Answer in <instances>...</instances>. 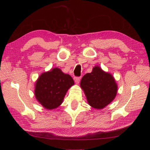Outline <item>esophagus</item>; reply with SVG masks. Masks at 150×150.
I'll return each instance as SVG.
<instances>
[{"instance_id": "obj_1", "label": "esophagus", "mask_w": 150, "mask_h": 150, "mask_svg": "<svg viewBox=\"0 0 150 150\" xmlns=\"http://www.w3.org/2000/svg\"><path fill=\"white\" fill-rule=\"evenodd\" d=\"M81 80V78L79 77H77V78H74V81L76 84H78L79 83V81Z\"/></svg>"}]
</instances>
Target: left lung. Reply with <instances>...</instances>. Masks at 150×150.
<instances>
[{
    "label": "left lung",
    "mask_w": 150,
    "mask_h": 150,
    "mask_svg": "<svg viewBox=\"0 0 150 150\" xmlns=\"http://www.w3.org/2000/svg\"><path fill=\"white\" fill-rule=\"evenodd\" d=\"M80 86L83 90L88 104L96 110H102L114 100L117 84L110 73L96 66L92 72L81 79Z\"/></svg>",
    "instance_id": "8db88e82"
}]
</instances>
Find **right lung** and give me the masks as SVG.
Masks as SVG:
<instances>
[{
  "mask_svg": "<svg viewBox=\"0 0 150 150\" xmlns=\"http://www.w3.org/2000/svg\"><path fill=\"white\" fill-rule=\"evenodd\" d=\"M74 84L71 76L57 67L44 72L35 84L34 94L37 101L48 110L56 109L63 102L65 95Z\"/></svg>",
  "mask_w": 150,
  "mask_h": 150,
  "instance_id": "right-lung-1",
  "label": "right lung"
}]
</instances>
